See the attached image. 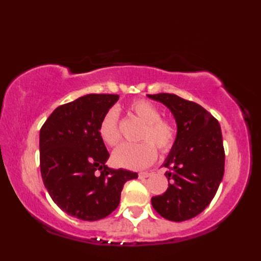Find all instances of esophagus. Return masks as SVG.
Masks as SVG:
<instances>
[{
    "label": "esophagus",
    "instance_id": "34e87169",
    "mask_svg": "<svg viewBox=\"0 0 261 261\" xmlns=\"http://www.w3.org/2000/svg\"><path fill=\"white\" fill-rule=\"evenodd\" d=\"M149 176H151V173H140L139 174V178L140 179H145V178H148Z\"/></svg>",
    "mask_w": 261,
    "mask_h": 261
}]
</instances>
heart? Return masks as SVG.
Listing matches in <instances>:
<instances>
[{
  "instance_id": "heart-1",
  "label": "heart",
  "mask_w": 261,
  "mask_h": 261,
  "mask_svg": "<svg viewBox=\"0 0 261 261\" xmlns=\"http://www.w3.org/2000/svg\"><path fill=\"white\" fill-rule=\"evenodd\" d=\"M129 111L145 124L141 132V140L151 142L160 152L170 150L176 138L175 126L169 120L160 118L162 114L156 105L146 99H137L129 105ZM98 134L108 146L113 147L119 142L120 132L115 110H110L105 113L98 126ZM148 141L139 145L122 143L113 151V163L126 169L146 168L157 157L156 149Z\"/></svg>"
}]
</instances>
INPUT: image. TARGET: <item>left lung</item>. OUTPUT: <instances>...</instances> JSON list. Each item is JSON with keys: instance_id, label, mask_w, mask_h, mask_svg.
Listing matches in <instances>:
<instances>
[{"instance_id": "8db88e82", "label": "left lung", "mask_w": 261, "mask_h": 261, "mask_svg": "<svg viewBox=\"0 0 261 261\" xmlns=\"http://www.w3.org/2000/svg\"><path fill=\"white\" fill-rule=\"evenodd\" d=\"M163 103L174 115L177 135L163 164L168 188L151 198L152 207L174 222L190 220L207 207L224 174V149L221 126L201 105L175 94L147 95Z\"/></svg>"}]
</instances>
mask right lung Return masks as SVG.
Returning a JSON list of instances; mask_svg holds the SVG:
<instances>
[{"label": "right lung", "instance_id": "right-lung-1", "mask_svg": "<svg viewBox=\"0 0 261 261\" xmlns=\"http://www.w3.org/2000/svg\"><path fill=\"white\" fill-rule=\"evenodd\" d=\"M116 94H88L60 105L40 130V170L53 201L84 221L104 219L119 206L124 182L137 173L109 168L110 153L98 134Z\"/></svg>", "mask_w": 261, "mask_h": 261}]
</instances>
